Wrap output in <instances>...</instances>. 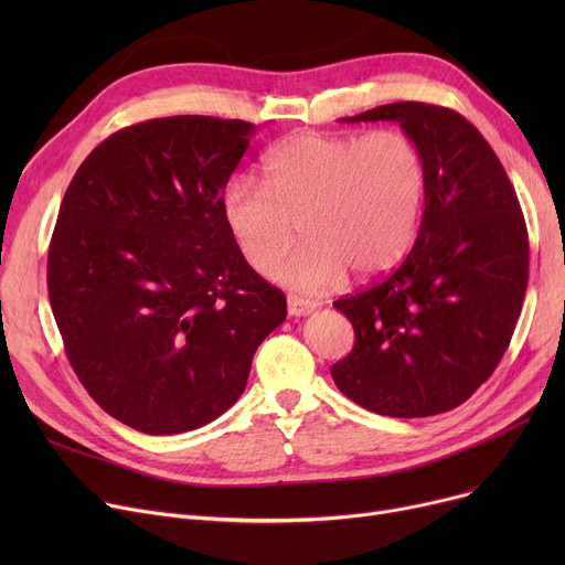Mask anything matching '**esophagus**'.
Masks as SVG:
<instances>
[{
  "label": "esophagus",
  "mask_w": 565,
  "mask_h": 565,
  "mask_svg": "<svg viewBox=\"0 0 565 565\" xmlns=\"http://www.w3.org/2000/svg\"><path fill=\"white\" fill-rule=\"evenodd\" d=\"M286 302H288V316H309L318 307V302L305 300L300 295H288Z\"/></svg>",
  "instance_id": "esophagus-1"
}]
</instances>
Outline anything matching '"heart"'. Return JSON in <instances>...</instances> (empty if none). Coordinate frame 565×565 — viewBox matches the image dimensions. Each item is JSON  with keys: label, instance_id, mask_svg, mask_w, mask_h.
<instances>
[{"label": "heart", "instance_id": "b5f03b06", "mask_svg": "<svg viewBox=\"0 0 565 565\" xmlns=\"http://www.w3.org/2000/svg\"><path fill=\"white\" fill-rule=\"evenodd\" d=\"M265 183L237 173L224 185L222 213L245 260L267 270L291 242L297 220L308 241L270 275L298 290L341 286L348 270H392L417 235L426 167L401 130L295 135L267 153Z\"/></svg>", "mask_w": 565, "mask_h": 565}]
</instances>
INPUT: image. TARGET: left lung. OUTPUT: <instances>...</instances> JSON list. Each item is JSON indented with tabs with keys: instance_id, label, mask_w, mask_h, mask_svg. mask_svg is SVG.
<instances>
[{
	"instance_id": "8db88e82",
	"label": "left lung",
	"mask_w": 565,
	"mask_h": 565,
	"mask_svg": "<svg viewBox=\"0 0 565 565\" xmlns=\"http://www.w3.org/2000/svg\"><path fill=\"white\" fill-rule=\"evenodd\" d=\"M341 121H396L422 151L426 199L407 258L334 302L354 348L332 377L384 417L449 412L492 375L522 311L529 237L518 194L486 137L454 109L392 103Z\"/></svg>"
}]
</instances>
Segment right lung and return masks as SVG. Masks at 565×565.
<instances>
[{"label": "right lung", "mask_w": 565, "mask_h": 565, "mask_svg": "<svg viewBox=\"0 0 565 565\" xmlns=\"http://www.w3.org/2000/svg\"><path fill=\"white\" fill-rule=\"evenodd\" d=\"M254 124L167 116L79 164L47 252L68 362L107 414L148 435L215 422L243 396L286 295L245 260L222 192Z\"/></svg>", "instance_id": "obj_1"}]
</instances>
